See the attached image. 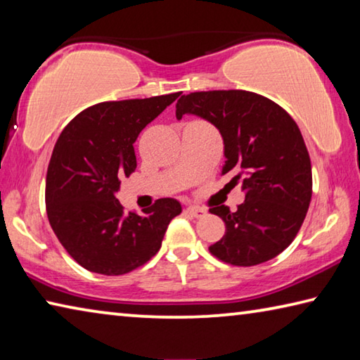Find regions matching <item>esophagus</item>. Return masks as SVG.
Returning <instances> with one entry per match:
<instances>
[{
    "label": "esophagus",
    "instance_id": "esophagus-1",
    "mask_svg": "<svg viewBox=\"0 0 360 360\" xmlns=\"http://www.w3.org/2000/svg\"><path fill=\"white\" fill-rule=\"evenodd\" d=\"M186 214L192 216V217H205L206 216V210L200 208V206H187L186 208Z\"/></svg>",
    "mask_w": 360,
    "mask_h": 360
}]
</instances>
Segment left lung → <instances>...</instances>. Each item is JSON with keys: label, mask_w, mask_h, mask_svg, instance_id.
<instances>
[{"label": "left lung", "mask_w": 360, "mask_h": 360, "mask_svg": "<svg viewBox=\"0 0 360 360\" xmlns=\"http://www.w3.org/2000/svg\"><path fill=\"white\" fill-rule=\"evenodd\" d=\"M200 115L224 138L227 186L241 184L246 200L231 212L211 206L225 235L210 252L225 264L254 266L276 257L300 230L313 193L311 160L295 120L259 94L210 90L182 95L176 117Z\"/></svg>", "instance_id": "left-lung-1"}]
</instances>
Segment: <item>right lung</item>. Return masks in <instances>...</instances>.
I'll return each instance as SVG.
<instances>
[{
	"label": "right lung",
	"mask_w": 360,
	"mask_h": 360,
	"mask_svg": "<svg viewBox=\"0 0 360 360\" xmlns=\"http://www.w3.org/2000/svg\"><path fill=\"white\" fill-rule=\"evenodd\" d=\"M181 92L105 101L77 114L53 148L46 178V210L53 233L85 270L119 276L158 252L181 203L160 198L143 216L119 203L120 179L136 169L133 143Z\"/></svg>",
	"instance_id": "right-lung-1"
}]
</instances>
